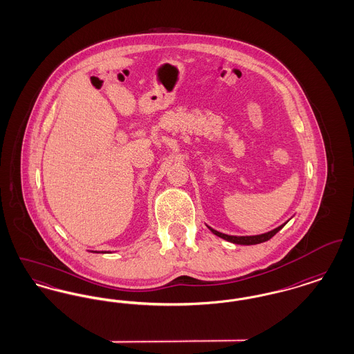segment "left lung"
I'll use <instances>...</instances> for the list:
<instances>
[{
	"label": "left lung",
	"mask_w": 354,
	"mask_h": 354,
	"mask_svg": "<svg viewBox=\"0 0 354 354\" xmlns=\"http://www.w3.org/2000/svg\"><path fill=\"white\" fill-rule=\"evenodd\" d=\"M284 225H286V224H283V225L274 228L273 231H270V232H267V234H261V235L256 236H230L225 235V234H221L219 231H215V230H212L211 227H208V228L212 231V234L219 236V237L224 239V240H228V241H231V243L243 244V245H252V244H260V243H264V241L270 240V237H273V236L276 235Z\"/></svg>",
	"instance_id": "obj_1"
}]
</instances>
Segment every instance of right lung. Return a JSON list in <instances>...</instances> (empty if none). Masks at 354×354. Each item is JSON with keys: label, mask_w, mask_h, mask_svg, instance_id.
Returning a JSON list of instances; mask_svg holds the SVG:
<instances>
[{"label": "right lung", "mask_w": 354, "mask_h": 354, "mask_svg": "<svg viewBox=\"0 0 354 354\" xmlns=\"http://www.w3.org/2000/svg\"><path fill=\"white\" fill-rule=\"evenodd\" d=\"M94 252H97V251H94Z\"/></svg>", "instance_id": "obj_1"}]
</instances>
